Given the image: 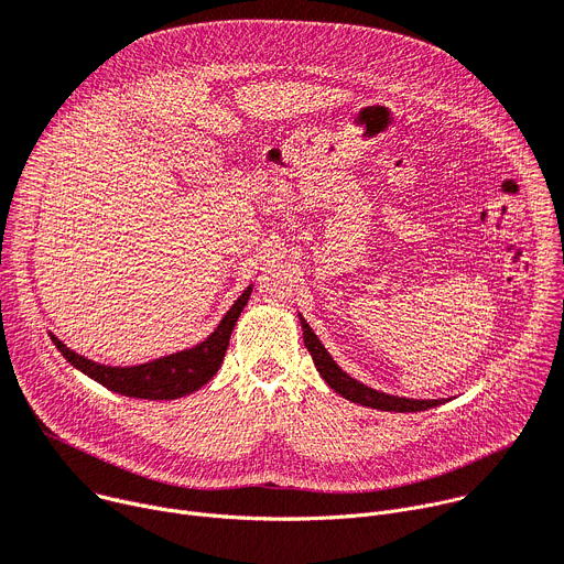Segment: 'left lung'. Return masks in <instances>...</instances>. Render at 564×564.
I'll return each instance as SVG.
<instances>
[{"instance_id":"left-lung-1","label":"left lung","mask_w":564,"mask_h":564,"mask_svg":"<svg viewBox=\"0 0 564 564\" xmlns=\"http://www.w3.org/2000/svg\"><path fill=\"white\" fill-rule=\"evenodd\" d=\"M299 324H301V330H303V344H305V348L311 350L313 362H315L319 376H322L324 382H326L335 393H339L341 398H346V400H350V402H357V404H362V406L380 409V412H400V414H406V412H425V409H432V406H438V404L447 402L445 398H438V400H419V398L391 395V393H384V391H378V389H373V387L362 384L360 380L350 378L346 371L339 369V365L333 360V355L326 350V346L319 341V337H317L315 330L308 326V322L303 319L301 313H299Z\"/></svg>"}]
</instances>
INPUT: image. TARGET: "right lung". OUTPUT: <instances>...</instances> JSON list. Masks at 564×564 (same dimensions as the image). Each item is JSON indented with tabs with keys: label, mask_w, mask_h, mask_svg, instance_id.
<instances>
[{
	"label": "right lung",
	"mask_w": 564,
	"mask_h": 564,
	"mask_svg": "<svg viewBox=\"0 0 564 564\" xmlns=\"http://www.w3.org/2000/svg\"><path fill=\"white\" fill-rule=\"evenodd\" d=\"M251 288L253 285H247V290L234 301L227 315L220 319L216 330L207 335V339L134 367H108L87 360L85 355L72 350L54 333H48V337L74 369L115 393L141 400H175L197 391L218 373L229 346V337L249 301Z\"/></svg>",
	"instance_id": "1"
}]
</instances>
